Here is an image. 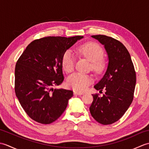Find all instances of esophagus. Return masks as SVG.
Instances as JSON below:
<instances>
[{
	"label": "esophagus",
	"instance_id": "1",
	"mask_svg": "<svg viewBox=\"0 0 149 149\" xmlns=\"http://www.w3.org/2000/svg\"><path fill=\"white\" fill-rule=\"evenodd\" d=\"M74 93L75 95H83V93L79 92V91H74Z\"/></svg>",
	"mask_w": 149,
	"mask_h": 149
}]
</instances>
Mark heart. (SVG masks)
<instances>
[{"mask_svg": "<svg viewBox=\"0 0 149 149\" xmlns=\"http://www.w3.org/2000/svg\"><path fill=\"white\" fill-rule=\"evenodd\" d=\"M75 52L79 56L83 57L90 61V67L93 70L100 74L106 66V61L102 58L104 50L99 44L95 42H88L77 47ZM62 67L67 73L74 71L75 57L70 50H66L63 54L61 60ZM93 79L91 75L75 73L70 75L67 79V84L75 90L83 91L91 84Z\"/></svg>", "mask_w": 149, "mask_h": 149, "instance_id": "obj_1", "label": "heart"}]
</instances>
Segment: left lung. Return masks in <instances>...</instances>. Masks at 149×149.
<instances>
[{"instance_id": "1", "label": "left lung", "mask_w": 149, "mask_h": 149, "mask_svg": "<svg viewBox=\"0 0 149 149\" xmlns=\"http://www.w3.org/2000/svg\"><path fill=\"white\" fill-rule=\"evenodd\" d=\"M104 45L109 63L103 77L94 88L105 93L92 94L90 107L91 116L103 125L112 124L124 115L131 104L136 82V75L131 56L123 44L112 37L93 35Z\"/></svg>"}]
</instances>
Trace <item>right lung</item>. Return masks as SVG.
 Returning <instances> with one entry per match:
<instances>
[{
  "label": "right lung",
  "mask_w": 149,
  "mask_h": 149,
  "mask_svg": "<svg viewBox=\"0 0 149 149\" xmlns=\"http://www.w3.org/2000/svg\"><path fill=\"white\" fill-rule=\"evenodd\" d=\"M83 36H47L27 45L16 63L15 91L31 119L43 124L58 120L65 111L73 91L54 89L61 84L63 54Z\"/></svg>",
  "instance_id": "obj_1"
}]
</instances>
